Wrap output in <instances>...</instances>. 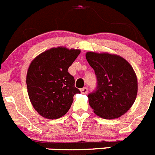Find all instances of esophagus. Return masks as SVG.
<instances>
[{"label":"esophagus","mask_w":155,"mask_h":155,"mask_svg":"<svg viewBox=\"0 0 155 155\" xmlns=\"http://www.w3.org/2000/svg\"><path fill=\"white\" fill-rule=\"evenodd\" d=\"M80 91L81 93L83 94H86L87 92V87H82V88L80 89Z\"/></svg>","instance_id":"1"}]
</instances>
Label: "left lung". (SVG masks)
<instances>
[{"instance_id":"8db88e82","label":"left lung","mask_w":155,"mask_h":155,"mask_svg":"<svg viewBox=\"0 0 155 155\" xmlns=\"http://www.w3.org/2000/svg\"><path fill=\"white\" fill-rule=\"evenodd\" d=\"M85 57L94 70L96 91L87 95L90 107L98 116L114 119L126 113L137 95V78L132 66L122 57L88 51Z\"/></svg>"}]
</instances>
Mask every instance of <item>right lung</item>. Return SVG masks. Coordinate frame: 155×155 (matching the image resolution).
Returning <instances> with one entry per match:
<instances>
[{
	"instance_id": "1",
	"label": "right lung",
	"mask_w": 155,
	"mask_h": 155,
	"mask_svg": "<svg viewBox=\"0 0 155 155\" xmlns=\"http://www.w3.org/2000/svg\"><path fill=\"white\" fill-rule=\"evenodd\" d=\"M80 52L59 46L46 50L31 61L26 77L28 94L33 107L43 118L56 119L64 115L73 96L80 93L68 72Z\"/></svg>"
}]
</instances>
